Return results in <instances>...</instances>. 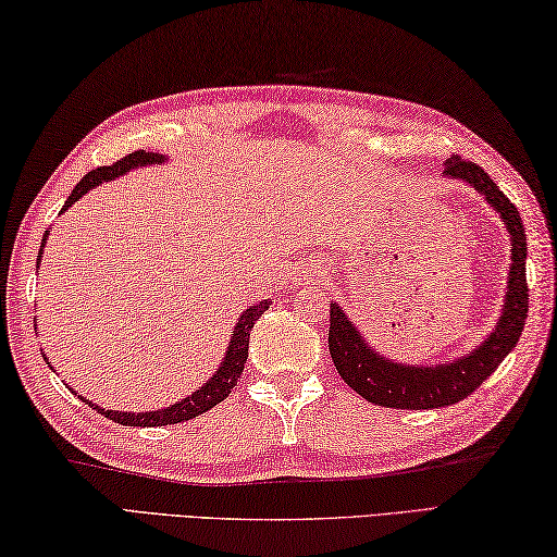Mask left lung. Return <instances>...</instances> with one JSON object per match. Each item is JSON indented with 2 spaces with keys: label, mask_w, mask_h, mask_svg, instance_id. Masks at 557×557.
Instances as JSON below:
<instances>
[{
  "label": "left lung",
  "mask_w": 557,
  "mask_h": 557,
  "mask_svg": "<svg viewBox=\"0 0 557 557\" xmlns=\"http://www.w3.org/2000/svg\"><path fill=\"white\" fill-rule=\"evenodd\" d=\"M445 175L474 185V190H480L486 202L502 214L506 230L511 234V271L504 313L494 333L470 357L450 364L406 367L372 352L339 306L330 304V357L345 384L374 406L421 411V408H441L462 401L504 362V357L519 343L525 318H529V284H525V249L529 247H525L519 210L499 190V185L484 173L482 165L453 156L445 163Z\"/></svg>",
  "instance_id": "obj_1"
}]
</instances>
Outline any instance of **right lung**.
Segmentation results:
<instances>
[{"mask_svg": "<svg viewBox=\"0 0 557 557\" xmlns=\"http://www.w3.org/2000/svg\"><path fill=\"white\" fill-rule=\"evenodd\" d=\"M163 156L161 153H153V151H132L126 153L124 159L114 161L112 165H100V169H95L85 175V178L75 185L73 193L67 195V200L63 205V210L71 208L75 200H81L87 190H92L95 185H100L102 181H110L116 178V175L126 173L129 169H136V165H149V163H161ZM48 234V232H46ZM46 234H44V244H46ZM44 253V249L38 251ZM41 259V257H38ZM263 310H269V300L267 304H257L247 308L239 318L237 327H234V335H232V345L227 349V355H224V362L218 369V374H214L208 384L202 388H198L193 396L183 398L175 406L169 408H161V411H151V413H122V411H104V408L90 404L97 413H102L104 418H110L114 423H122V425H136V428H156V425H171V423H183V421H190V418L200 416L205 411H210L212 406H218L220 401L230 396V392L234 386H237L239 376L244 372V362H247L249 357V333L257 320L263 315ZM85 401V398H83Z\"/></svg>", "mask_w": 557, "mask_h": 557, "instance_id": "obj_1", "label": "right lung"}]
</instances>
